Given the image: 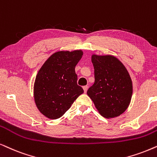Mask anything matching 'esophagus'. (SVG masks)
Instances as JSON below:
<instances>
[{
	"label": "esophagus",
	"mask_w": 157,
	"mask_h": 157,
	"mask_svg": "<svg viewBox=\"0 0 157 157\" xmlns=\"http://www.w3.org/2000/svg\"><path fill=\"white\" fill-rule=\"evenodd\" d=\"M87 88H88V86H87V85H85V86H83V90H84L85 93H86V92H87Z\"/></svg>",
	"instance_id": "obj_1"
}]
</instances>
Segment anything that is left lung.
Wrapping results in <instances>:
<instances>
[{
  "label": "left lung",
  "mask_w": 157,
  "mask_h": 157,
  "mask_svg": "<svg viewBox=\"0 0 157 157\" xmlns=\"http://www.w3.org/2000/svg\"><path fill=\"white\" fill-rule=\"evenodd\" d=\"M95 82L87 94L102 116L115 118L130 104L133 93L131 77L122 62L111 55L92 56Z\"/></svg>",
  "instance_id": "1"
}]
</instances>
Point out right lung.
Here are the masks:
<instances>
[{
    "label": "right lung",
    "instance_id": "1",
    "mask_svg": "<svg viewBox=\"0 0 157 157\" xmlns=\"http://www.w3.org/2000/svg\"><path fill=\"white\" fill-rule=\"evenodd\" d=\"M81 50L61 51L50 56L37 73L33 87L36 105L50 119L63 116L84 93L77 83L75 66L82 57Z\"/></svg>",
    "mask_w": 157,
    "mask_h": 157
}]
</instances>
